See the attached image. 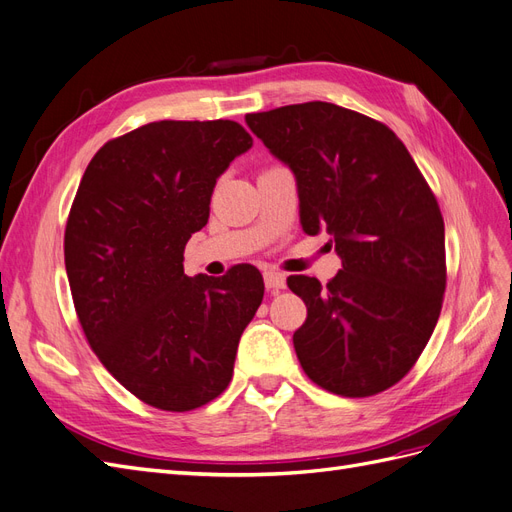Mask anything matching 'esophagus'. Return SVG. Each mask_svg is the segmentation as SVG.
I'll use <instances>...</instances> for the list:
<instances>
[{
  "instance_id": "1",
  "label": "esophagus",
  "mask_w": 512,
  "mask_h": 512,
  "mask_svg": "<svg viewBox=\"0 0 512 512\" xmlns=\"http://www.w3.org/2000/svg\"><path fill=\"white\" fill-rule=\"evenodd\" d=\"M265 286L271 292L282 290V288H286V277L282 273H277V271H267L265 273Z\"/></svg>"
}]
</instances>
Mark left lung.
Instances as JSON below:
<instances>
[{
    "instance_id": "1",
    "label": "left lung",
    "mask_w": 512,
    "mask_h": 512,
    "mask_svg": "<svg viewBox=\"0 0 512 512\" xmlns=\"http://www.w3.org/2000/svg\"><path fill=\"white\" fill-rule=\"evenodd\" d=\"M284 162L307 235L327 230L342 271L290 275L307 305L292 342L309 380L369 397L404 378L436 329L446 288L444 220L406 145L384 123L329 102L245 115Z\"/></svg>"
}]
</instances>
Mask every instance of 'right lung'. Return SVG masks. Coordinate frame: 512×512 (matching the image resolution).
Instances as JSON below:
<instances>
[{
  "instance_id": "add662e5",
  "label": "right lung",
  "mask_w": 512,
  "mask_h": 512,
  "mask_svg": "<svg viewBox=\"0 0 512 512\" xmlns=\"http://www.w3.org/2000/svg\"><path fill=\"white\" fill-rule=\"evenodd\" d=\"M252 143L237 121H153L108 141L76 192L64 237L76 314L102 365L153 408L218 397L262 303L252 265L183 273L215 181Z\"/></svg>"
}]
</instances>
